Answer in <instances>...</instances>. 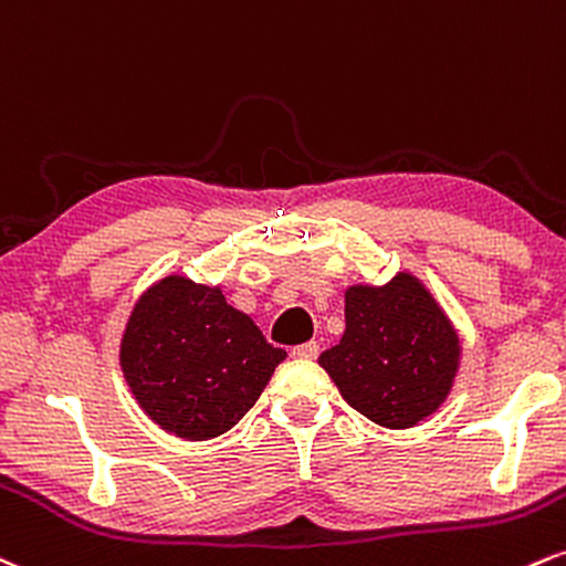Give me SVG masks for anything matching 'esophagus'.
<instances>
[{
    "instance_id": "34e87169",
    "label": "esophagus",
    "mask_w": 566,
    "mask_h": 566,
    "mask_svg": "<svg viewBox=\"0 0 566 566\" xmlns=\"http://www.w3.org/2000/svg\"><path fill=\"white\" fill-rule=\"evenodd\" d=\"M291 355H294L296 360H315V357L321 355V344H317V342L298 344V347L291 349Z\"/></svg>"
}]
</instances>
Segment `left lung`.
I'll use <instances>...</instances> for the list:
<instances>
[{"mask_svg": "<svg viewBox=\"0 0 566 566\" xmlns=\"http://www.w3.org/2000/svg\"><path fill=\"white\" fill-rule=\"evenodd\" d=\"M347 331L321 365L357 413L387 429L416 427L444 402L458 370V336L416 277L355 285Z\"/></svg>", "mask_w": 566, "mask_h": 566, "instance_id": "1", "label": "left lung"}]
</instances>
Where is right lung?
Instances as JSON below:
<instances>
[{
    "mask_svg": "<svg viewBox=\"0 0 566 566\" xmlns=\"http://www.w3.org/2000/svg\"><path fill=\"white\" fill-rule=\"evenodd\" d=\"M285 357L222 291L166 277L139 298L122 342V368L137 402L182 440L235 427Z\"/></svg>",
    "mask_w": 566,
    "mask_h": 566,
    "instance_id": "1",
    "label": "right lung"
}]
</instances>
